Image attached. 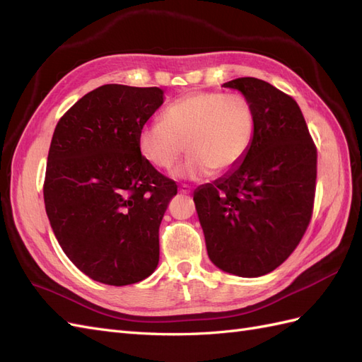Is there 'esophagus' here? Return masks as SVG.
Listing matches in <instances>:
<instances>
[{
  "mask_svg": "<svg viewBox=\"0 0 362 362\" xmlns=\"http://www.w3.org/2000/svg\"><path fill=\"white\" fill-rule=\"evenodd\" d=\"M178 192H180L181 194H189L192 190H190V187H187V185H181V187L178 189Z\"/></svg>",
  "mask_w": 362,
  "mask_h": 362,
  "instance_id": "34e87169",
  "label": "esophagus"
}]
</instances>
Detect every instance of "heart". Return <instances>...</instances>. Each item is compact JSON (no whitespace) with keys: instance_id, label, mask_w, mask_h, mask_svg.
<instances>
[{"instance_id":"heart-1","label":"heart","mask_w":362,"mask_h":362,"mask_svg":"<svg viewBox=\"0 0 362 362\" xmlns=\"http://www.w3.org/2000/svg\"><path fill=\"white\" fill-rule=\"evenodd\" d=\"M255 112L242 95L196 92L170 103L161 122L140 128L137 146L152 166L170 170L185 151L189 158L173 170L178 180H202L245 158L255 136Z\"/></svg>"}]
</instances>
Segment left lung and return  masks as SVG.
Instances as JSON below:
<instances>
[{
  "instance_id": "8db88e82",
  "label": "left lung",
  "mask_w": 362,
  "mask_h": 362,
  "mask_svg": "<svg viewBox=\"0 0 362 362\" xmlns=\"http://www.w3.org/2000/svg\"><path fill=\"white\" fill-rule=\"evenodd\" d=\"M222 87L254 107L255 136L245 158L196 190L193 201L213 264L257 278L281 266L310 225L317 151L291 96L252 76Z\"/></svg>"
}]
</instances>
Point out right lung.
Listing matches in <instances>:
<instances>
[{"label":"right lung","mask_w":362,"mask_h":362,"mask_svg":"<svg viewBox=\"0 0 362 362\" xmlns=\"http://www.w3.org/2000/svg\"><path fill=\"white\" fill-rule=\"evenodd\" d=\"M158 87L105 84L62 116L48 152L43 199L66 257L107 286L158 266V229L177 184L144 158L140 128L164 101Z\"/></svg>","instance_id":"obj_1"}]
</instances>
